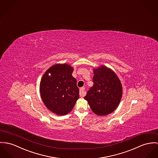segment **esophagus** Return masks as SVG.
<instances>
[{"label":"esophagus","mask_w":158,"mask_h":158,"mask_svg":"<svg viewBox=\"0 0 158 158\" xmlns=\"http://www.w3.org/2000/svg\"><path fill=\"white\" fill-rule=\"evenodd\" d=\"M79 95L81 97H84L85 96V88L82 87L80 88V91H79Z\"/></svg>","instance_id":"esophagus-1"}]
</instances>
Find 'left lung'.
I'll return each instance as SVG.
<instances>
[{"instance_id":"1","label":"left lung","mask_w":158,"mask_h":158,"mask_svg":"<svg viewBox=\"0 0 158 158\" xmlns=\"http://www.w3.org/2000/svg\"><path fill=\"white\" fill-rule=\"evenodd\" d=\"M93 86L84 97L91 110L98 115H106L114 111L122 97V85L117 74L106 66L93 70Z\"/></svg>"}]
</instances>
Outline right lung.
<instances>
[{
    "mask_svg": "<svg viewBox=\"0 0 158 158\" xmlns=\"http://www.w3.org/2000/svg\"><path fill=\"white\" fill-rule=\"evenodd\" d=\"M73 68L67 64H56L43 74L40 85L43 102L49 110L58 115L69 113L79 98Z\"/></svg>",
    "mask_w": 158,
    "mask_h": 158,
    "instance_id": "add662e5",
    "label": "right lung"
}]
</instances>
